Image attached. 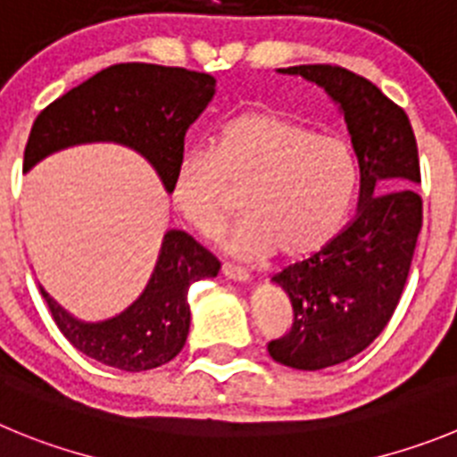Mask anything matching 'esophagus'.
Wrapping results in <instances>:
<instances>
[{
  "instance_id": "obj_1",
  "label": "esophagus",
  "mask_w": 457,
  "mask_h": 457,
  "mask_svg": "<svg viewBox=\"0 0 457 457\" xmlns=\"http://www.w3.org/2000/svg\"><path fill=\"white\" fill-rule=\"evenodd\" d=\"M223 275L228 279L238 281V284H248L250 281V272L241 266H234V263H223Z\"/></svg>"
}]
</instances>
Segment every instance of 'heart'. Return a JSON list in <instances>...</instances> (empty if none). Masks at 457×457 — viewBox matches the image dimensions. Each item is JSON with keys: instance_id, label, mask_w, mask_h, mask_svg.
<instances>
[{"instance_id": "heart-1", "label": "heart", "mask_w": 457, "mask_h": 457, "mask_svg": "<svg viewBox=\"0 0 457 457\" xmlns=\"http://www.w3.org/2000/svg\"><path fill=\"white\" fill-rule=\"evenodd\" d=\"M228 185L243 191L245 219L225 250L243 259H302L340 232L356 198L358 166L338 137L270 110H250L225 123L214 151H187L178 160L170 200L203 234L228 219Z\"/></svg>"}]
</instances>
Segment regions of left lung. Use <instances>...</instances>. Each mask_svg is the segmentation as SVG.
Wrapping results in <instances>:
<instances>
[{"mask_svg": "<svg viewBox=\"0 0 457 457\" xmlns=\"http://www.w3.org/2000/svg\"><path fill=\"white\" fill-rule=\"evenodd\" d=\"M277 71L325 89L361 169L356 216L325 248L272 277L291 300L293 327L268 353L315 372L363 352L399 304L421 229L420 157L408 114L368 79L331 65Z\"/></svg>", "mask_w": 457, "mask_h": 457, "instance_id": "8db88e82", "label": "left lung"}]
</instances>
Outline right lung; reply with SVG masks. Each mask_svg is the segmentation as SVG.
<instances>
[{
    "label": "right lung",
    "mask_w": 457,
    "mask_h": 457,
    "mask_svg": "<svg viewBox=\"0 0 457 457\" xmlns=\"http://www.w3.org/2000/svg\"><path fill=\"white\" fill-rule=\"evenodd\" d=\"M214 94L216 79L200 71L146 62L108 67L37 114L24 151V173L65 148L119 144L139 153L170 194L187 130ZM219 270V259L189 234L166 229L151 279L121 313L80 320L42 287L40 293L58 329L79 352L110 368L144 372L180 353L191 322L187 291L194 281L216 277Z\"/></svg>",
    "instance_id": "right-lung-1"
}]
</instances>
